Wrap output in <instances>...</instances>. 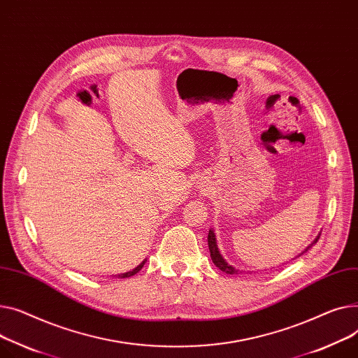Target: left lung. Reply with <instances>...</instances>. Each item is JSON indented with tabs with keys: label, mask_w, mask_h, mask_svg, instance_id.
Segmentation results:
<instances>
[{
	"label": "left lung",
	"mask_w": 358,
	"mask_h": 358,
	"mask_svg": "<svg viewBox=\"0 0 358 358\" xmlns=\"http://www.w3.org/2000/svg\"><path fill=\"white\" fill-rule=\"evenodd\" d=\"M318 238H320V237H318ZM318 238H317V241H318ZM317 241H315V243H317ZM208 247H209V251H211V259H213L214 264H215L220 270L225 271L227 275H238L240 270H237L236 267L228 264V263L222 259V256L220 255L218 247H217L215 234H214L213 229H209V233H208Z\"/></svg>",
	"instance_id": "left-lung-1"
}]
</instances>
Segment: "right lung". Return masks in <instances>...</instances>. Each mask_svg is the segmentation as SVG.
Instances as JSON below:
<instances>
[{
  "mask_svg": "<svg viewBox=\"0 0 358 358\" xmlns=\"http://www.w3.org/2000/svg\"><path fill=\"white\" fill-rule=\"evenodd\" d=\"M144 266V262L140 264V266H137L134 270H131V271H127V273H124V275H118V278H130V276H134L136 275V273H138L140 270H141V267Z\"/></svg>",
  "mask_w": 358,
  "mask_h": 358,
  "instance_id": "obj_1",
  "label": "right lung"
}]
</instances>
